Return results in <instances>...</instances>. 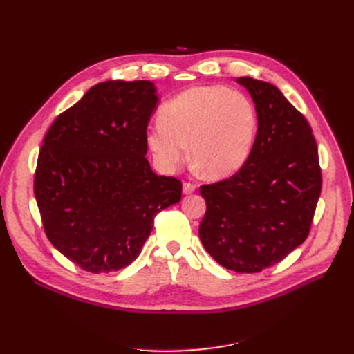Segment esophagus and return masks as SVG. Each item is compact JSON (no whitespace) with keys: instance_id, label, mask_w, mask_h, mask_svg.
<instances>
[{"instance_id":"1","label":"esophagus","mask_w":354,"mask_h":354,"mask_svg":"<svg viewBox=\"0 0 354 354\" xmlns=\"http://www.w3.org/2000/svg\"><path fill=\"white\" fill-rule=\"evenodd\" d=\"M196 190V186L192 183H185L183 185V195H192Z\"/></svg>"}]
</instances>
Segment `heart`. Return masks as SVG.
<instances>
[{"mask_svg": "<svg viewBox=\"0 0 354 354\" xmlns=\"http://www.w3.org/2000/svg\"><path fill=\"white\" fill-rule=\"evenodd\" d=\"M158 124L147 127L146 145L156 165L174 173L187 156L212 180L236 174L250 159L259 130L254 103L221 85L190 87L171 99Z\"/></svg>", "mask_w": 354, "mask_h": 354, "instance_id": "obj_1", "label": "heart"}]
</instances>
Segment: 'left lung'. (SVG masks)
<instances>
[{
	"label": "left lung",
	"instance_id": "1",
	"mask_svg": "<svg viewBox=\"0 0 354 354\" xmlns=\"http://www.w3.org/2000/svg\"><path fill=\"white\" fill-rule=\"evenodd\" d=\"M259 130L250 159L236 174L201 187L207 212L199 238L223 267L259 273L301 245L317 205V145L306 118L270 82L242 77Z\"/></svg>",
	"mask_w": 354,
	"mask_h": 354
}]
</instances>
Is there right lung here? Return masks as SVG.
<instances>
[{
  "mask_svg": "<svg viewBox=\"0 0 354 354\" xmlns=\"http://www.w3.org/2000/svg\"><path fill=\"white\" fill-rule=\"evenodd\" d=\"M159 103L151 81H104L56 118L44 138L34 192L48 241L81 269L131 264L155 216L180 202L181 183L146 159Z\"/></svg>",
  "mask_w": 354,
  "mask_h": 354,
  "instance_id": "obj_1",
  "label": "right lung"
}]
</instances>
